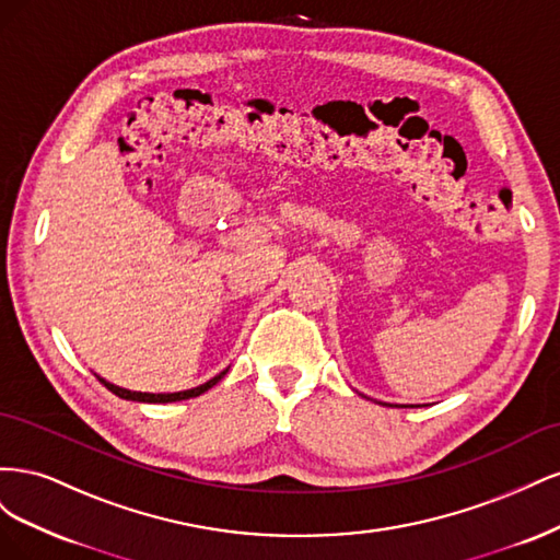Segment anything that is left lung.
<instances>
[{"mask_svg":"<svg viewBox=\"0 0 560 560\" xmlns=\"http://www.w3.org/2000/svg\"><path fill=\"white\" fill-rule=\"evenodd\" d=\"M378 404H383V401H378ZM385 406H393V404H385ZM404 409H406V406H404Z\"/></svg>","mask_w":560,"mask_h":560,"instance_id":"left-lung-1","label":"left lung"}]
</instances>
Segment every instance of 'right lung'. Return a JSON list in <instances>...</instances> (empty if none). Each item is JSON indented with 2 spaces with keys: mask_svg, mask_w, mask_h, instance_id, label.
Wrapping results in <instances>:
<instances>
[{
  "mask_svg": "<svg viewBox=\"0 0 560 560\" xmlns=\"http://www.w3.org/2000/svg\"><path fill=\"white\" fill-rule=\"evenodd\" d=\"M226 371L229 369H224V371H219V374L214 376V378H210L208 383H202V385H198V387H191V389H182V393H159V395H154V393H132V389H126V387H118V385H114V383H109V381H105L103 376H97V381L103 383L109 393H114L116 397H121V399H130V401H144V404H171V401H182V399H191V397H198V395H202V393H208V389L212 387V385H217L219 381H222L224 376H226Z\"/></svg>",
  "mask_w": 560,
  "mask_h": 560,
  "instance_id": "obj_1",
  "label": "right lung"
}]
</instances>
